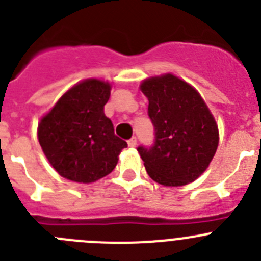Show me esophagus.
Listing matches in <instances>:
<instances>
[{
  "label": "esophagus",
  "instance_id": "esophagus-1",
  "mask_svg": "<svg viewBox=\"0 0 261 261\" xmlns=\"http://www.w3.org/2000/svg\"><path fill=\"white\" fill-rule=\"evenodd\" d=\"M128 147H131V148H135L136 147V138L135 136H133V138H131L130 140H128Z\"/></svg>",
  "mask_w": 261,
  "mask_h": 261
}]
</instances>
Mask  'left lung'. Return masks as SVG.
I'll return each instance as SVG.
<instances>
[{
	"label": "left lung",
	"mask_w": 261,
	"mask_h": 261,
	"mask_svg": "<svg viewBox=\"0 0 261 261\" xmlns=\"http://www.w3.org/2000/svg\"><path fill=\"white\" fill-rule=\"evenodd\" d=\"M148 97L153 144L139 145L145 170L164 186L194 182L212 161L218 130L198 91L171 74L147 79L140 86Z\"/></svg>",
	"instance_id": "left-lung-1"
}]
</instances>
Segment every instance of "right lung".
<instances>
[{
	"label": "right lung",
	"instance_id": "right-lung-1",
	"mask_svg": "<svg viewBox=\"0 0 261 261\" xmlns=\"http://www.w3.org/2000/svg\"><path fill=\"white\" fill-rule=\"evenodd\" d=\"M109 97V83L88 79L67 91L40 122V145L63 178L90 183L116 168L127 143L114 134L105 117Z\"/></svg>",
	"mask_w": 261,
	"mask_h": 261
}]
</instances>
